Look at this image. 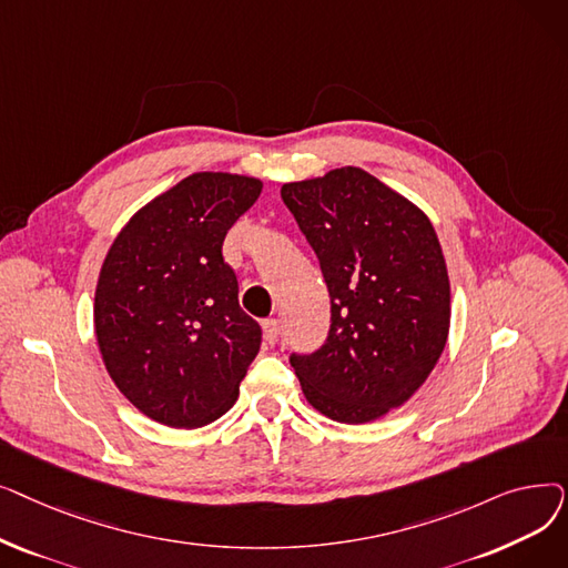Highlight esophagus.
<instances>
[{"instance_id":"obj_1","label":"esophagus","mask_w":568,"mask_h":568,"mask_svg":"<svg viewBox=\"0 0 568 568\" xmlns=\"http://www.w3.org/2000/svg\"><path fill=\"white\" fill-rule=\"evenodd\" d=\"M262 329H264V341H266L268 345H274V343L278 341V334H281V322H278L276 317L264 320V322H262Z\"/></svg>"}]
</instances>
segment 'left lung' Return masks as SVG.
Masks as SVG:
<instances>
[{
  "instance_id": "left-lung-1",
  "label": "left lung",
  "mask_w": 568,
  "mask_h": 568,
  "mask_svg": "<svg viewBox=\"0 0 568 568\" xmlns=\"http://www.w3.org/2000/svg\"><path fill=\"white\" fill-rule=\"evenodd\" d=\"M332 296V329L290 364L306 400L341 424L407 403L449 338L452 285L439 239L412 200L345 165L281 189Z\"/></svg>"
}]
</instances>
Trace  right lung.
<instances>
[{
  "label": "right lung",
  "instance_id": "1",
  "mask_svg": "<svg viewBox=\"0 0 568 568\" xmlns=\"http://www.w3.org/2000/svg\"><path fill=\"white\" fill-rule=\"evenodd\" d=\"M262 182L193 172L119 230L94 294V332L116 389L170 428L216 422L239 396L262 332L239 306L223 239Z\"/></svg>",
  "mask_w": 568,
  "mask_h": 568
}]
</instances>
